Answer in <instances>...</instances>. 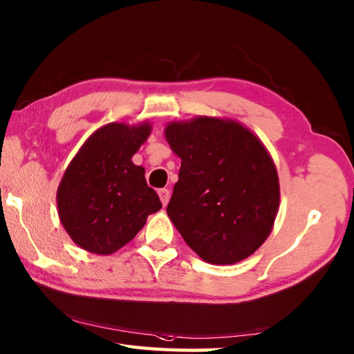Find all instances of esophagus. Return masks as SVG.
<instances>
[{
  "instance_id": "esophagus-1",
  "label": "esophagus",
  "mask_w": 354,
  "mask_h": 354,
  "mask_svg": "<svg viewBox=\"0 0 354 354\" xmlns=\"http://www.w3.org/2000/svg\"><path fill=\"white\" fill-rule=\"evenodd\" d=\"M158 194H159L160 201H162V205L167 206V203H169V200H170V190L169 189H159Z\"/></svg>"
}]
</instances>
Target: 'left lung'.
<instances>
[{
  "instance_id": "1",
  "label": "left lung",
  "mask_w": 354,
  "mask_h": 354,
  "mask_svg": "<svg viewBox=\"0 0 354 354\" xmlns=\"http://www.w3.org/2000/svg\"><path fill=\"white\" fill-rule=\"evenodd\" d=\"M179 158L167 206L185 243L209 263H234L266 242L279 206L278 173L261 140L231 120L170 123Z\"/></svg>"
}]
</instances>
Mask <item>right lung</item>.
<instances>
[{
  "label": "right lung",
  "instance_id": "obj_1",
  "mask_svg": "<svg viewBox=\"0 0 354 354\" xmlns=\"http://www.w3.org/2000/svg\"><path fill=\"white\" fill-rule=\"evenodd\" d=\"M151 127L111 123L88 137L57 189L59 217L81 248L111 254L133 241L149 214L162 207L134 153Z\"/></svg>",
  "mask_w": 354,
  "mask_h": 354
}]
</instances>
